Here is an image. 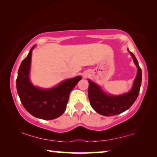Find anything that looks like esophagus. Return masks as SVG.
<instances>
[{"instance_id": "esophagus-1", "label": "esophagus", "mask_w": 157, "mask_h": 157, "mask_svg": "<svg viewBox=\"0 0 157 157\" xmlns=\"http://www.w3.org/2000/svg\"><path fill=\"white\" fill-rule=\"evenodd\" d=\"M86 74H84V78H86Z\"/></svg>"}]
</instances>
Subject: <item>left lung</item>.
I'll return each mask as SVG.
<instances>
[{
    "label": "left lung",
    "instance_id": "8db88e82",
    "mask_svg": "<svg viewBox=\"0 0 157 157\" xmlns=\"http://www.w3.org/2000/svg\"><path fill=\"white\" fill-rule=\"evenodd\" d=\"M128 50L137 67V74L131 90L127 94L119 95L107 94L90 79L89 80V98L92 108L97 113L105 116H111L121 113L132 107L139 94L142 80L141 68L136 57Z\"/></svg>",
    "mask_w": 157,
    "mask_h": 157
}]
</instances>
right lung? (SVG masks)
Segmentation results:
<instances>
[{
	"instance_id": "add662e5",
	"label": "right lung",
	"mask_w": 157,
	"mask_h": 157,
	"mask_svg": "<svg viewBox=\"0 0 157 157\" xmlns=\"http://www.w3.org/2000/svg\"><path fill=\"white\" fill-rule=\"evenodd\" d=\"M21 62L18 71L17 89L21 102L31 115L43 120H53L62 116L66 109L69 94L81 76L66 79L56 86L41 89L34 86L30 79L33 50Z\"/></svg>"
}]
</instances>
